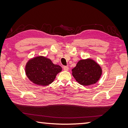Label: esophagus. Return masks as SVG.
I'll return each mask as SVG.
<instances>
[{
	"instance_id": "obj_1",
	"label": "esophagus",
	"mask_w": 128,
	"mask_h": 128,
	"mask_svg": "<svg viewBox=\"0 0 128 128\" xmlns=\"http://www.w3.org/2000/svg\"><path fill=\"white\" fill-rule=\"evenodd\" d=\"M63 68H64V70L65 71H68L69 70V68L68 66H64Z\"/></svg>"
}]
</instances>
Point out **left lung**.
<instances>
[{
  "mask_svg": "<svg viewBox=\"0 0 128 128\" xmlns=\"http://www.w3.org/2000/svg\"><path fill=\"white\" fill-rule=\"evenodd\" d=\"M72 70V75L76 80L84 86L96 83L100 78L102 72L100 66L90 58L78 61Z\"/></svg>",
  "mask_w": 128,
  "mask_h": 128,
  "instance_id": "left-lung-1",
  "label": "left lung"
}]
</instances>
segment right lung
Wrapping results in <instances>:
<instances>
[{
    "label": "right lung",
    "instance_id": "add662e5",
    "mask_svg": "<svg viewBox=\"0 0 128 128\" xmlns=\"http://www.w3.org/2000/svg\"><path fill=\"white\" fill-rule=\"evenodd\" d=\"M61 71L62 68L59 65L54 64L44 56H37L29 59L25 67L26 74L29 80L40 86L51 84Z\"/></svg>",
    "mask_w": 128,
    "mask_h": 128
}]
</instances>
